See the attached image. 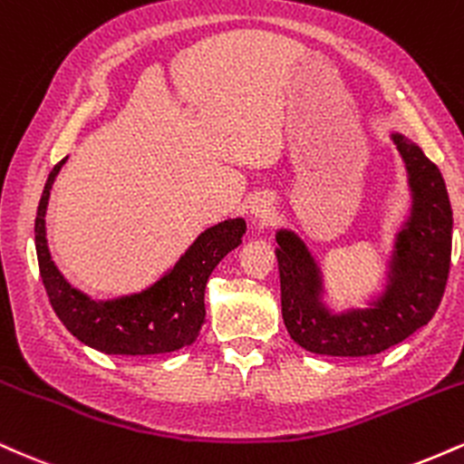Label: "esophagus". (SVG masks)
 <instances>
[{"instance_id":"obj_1","label":"esophagus","mask_w":464,"mask_h":464,"mask_svg":"<svg viewBox=\"0 0 464 464\" xmlns=\"http://www.w3.org/2000/svg\"><path fill=\"white\" fill-rule=\"evenodd\" d=\"M249 215H252L254 221L258 223L271 221V217H274V201L269 198H256L252 201V206H249Z\"/></svg>"}]
</instances>
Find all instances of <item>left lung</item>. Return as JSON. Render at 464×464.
<instances>
[{"label":"left lung","instance_id":"obj_1","mask_svg":"<svg viewBox=\"0 0 464 464\" xmlns=\"http://www.w3.org/2000/svg\"><path fill=\"white\" fill-rule=\"evenodd\" d=\"M406 162L411 217L397 232L384 293L369 308L334 314L321 302L324 282L306 243L277 230L282 317L291 339L321 356H373L428 324L445 293L451 260V206L443 176L421 147L391 134Z\"/></svg>","mask_w":464,"mask_h":464}]
</instances>
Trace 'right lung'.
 Here are the masks:
<instances>
[{"label": "right lung", "mask_w": 464, "mask_h": 464, "mask_svg": "<svg viewBox=\"0 0 464 464\" xmlns=\"http://www.w3.org/2000/svg\"><path fill=\"white\" fill-rule=\"evenodd\" d=\"M67 158L49 173L34 221V243L43 285L53 313L75 339L103 353L147 356L187 347L206 319V282L226 254L241 245L243 219H227L201 232L176 266L143 293L95 302L64 280L45 238V212L53 179Z\"/></svg>", "instance_id": "add662e5"}]
</instances>
